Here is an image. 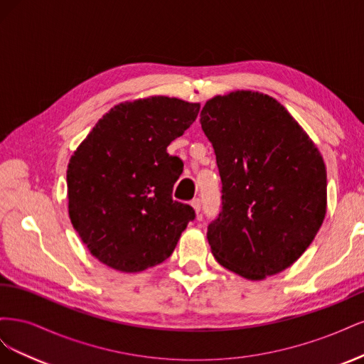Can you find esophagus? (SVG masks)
Wrapping results in <instances>:
<instances>
[{"label":"esophagus","mask_w":364,"mask_h":364,"mask_svg":"<svg viewBox=\"0 0 364 364\" xmlns=\"http://www.w3.org/2000/svg\"><path fill=\"white\" fill-rule=\"evenodd\" d=\"M191 206L194 208L196 214H200V209H202V203H200V199H194V200L191 202Z\"/></svg>","instance_id":"1"}]
</instances>
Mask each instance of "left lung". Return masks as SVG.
<instances>
[{
    "mask_svg": "<svg viewBox=\"0 0 364 364\" xmlns=\"http://www.w3.org/2000/svg\"><path fill=\"white\" fill-rule=\"evenodd\" d=\"M200 124L222 178V211L206 234L214 258L250 281L290 267L326 214L321 151L287 109L261 92L215 95Z\"/></svg>",
    "mask_w": 364,
    "mask_h": 364,
    "instance_id": "left-lung-1",
    "label": "left lung"
}]
</instances>
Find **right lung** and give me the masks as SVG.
Listing matches in <instances>:
<instances>
[{"label":"right lung","mask_w":364,"mask_h":364,"mask_svg":"<svg viewBox=\"0 0 364 364\" xmlns=\"http://www.w3.org/2000/svg\"><path fill=\"white\" fill-rule=\"evenodd\" d=\"M199 109L164 95L119 103L74 151L67 170L70 218L106 266L126 273L158 266L194 220V209L171 197L183 162L167 147Z\"/></svg>","instance_id":"obj_1"}]
</instances>
